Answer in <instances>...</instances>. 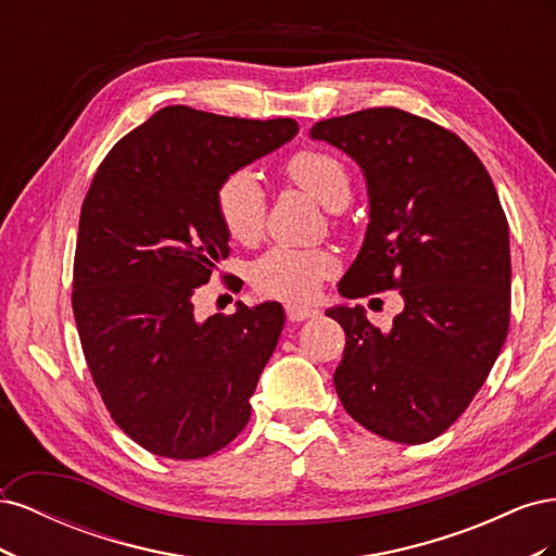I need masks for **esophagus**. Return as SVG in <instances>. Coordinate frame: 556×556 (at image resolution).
Masks as SVG:
<instances>
[{
    "instance_id": "1",
    "label": "esophagus",
    "mask_w": 556,
    "mask_h": 556,
    "mask_svg": "<svg viewBox=\"0 0 556 556\" xmlns=\"http://www.w3.org/2000/svg\"><path fill=\"white\" fill-rule=\"evenodd\" d=\"M285 313H288L290 323H304V319L317 317V308H308V306H296V304H288L285 306Z\"/></svg>"
}]
</instances>
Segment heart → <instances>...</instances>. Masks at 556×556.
Returning a JSON list of instances; mask_svg holds the SVG:
<instances>
[{
    "instance_id": "obj_1",
    "label": "heart",
    "mask_w": 556,
    "mask_h": 556,
    "mask_svg": "<svg viewBox=\"0 0 556 556\" xmlns=\"http://www.w3.org/2000/svg\"><path fill=\"white\" fill-rule=\"evenodd\" d=\"M285 172L299 188L311 192L331 211L343 208L350 201L352 182L345 164L323 150H301L290 157ZM215 208L233 241L255 243L266 220V194L260 176L248 166L225 176L217 185ZM336 271H339V260L329 250L276 245L252 262L250 282L268 299L299 304L313 299L319 285Z\"/></svg>"
}]
</instances>
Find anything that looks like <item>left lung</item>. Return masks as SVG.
Segmentation results:
<instances>
[{
	"label": "left lung",
	"mask_w": 556,
	"mask_h": 556,
	"mask_svg": "<svg viewBox=\"0 0 556 556\" xmlns=\"http://www.w3.org/2000/svg\"><path fill=\"white\" fill-rule=\"evenodd\" d=\"M311 137L355 160L368 188L366 237L339 292L403 296L390 331L362 306L327 311L345 331L336 392L382 439L433 441L473 401L508 336L510 239L494 182L457 134L392 106L319 121Z\"/></svg>",
	"instance_id": "left-lung-1"
}]
</instances>
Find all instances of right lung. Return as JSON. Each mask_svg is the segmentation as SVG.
I'll return each mask as SVG.
<instances>
[{
    "instance_id": "right-lung-1",
    "label": "right lung",
    "mask_w": 556,
    "mask_h": 556,
    "mask_svg": "<svg viewBox=\"0 0 556 556\" xmlns=\"http://www.w3.org/2000/svg\"><path fill=\"white\" fill-rule=\"evenodd\" d=\"M296 131L292 117L166 106L111 148L83 201L72 294L83 355L113 422L160 457H208L248 425L285 311L239 301L199 323L192 294L229 255L217 185Z\"/></svg>"
}]
</instances>
